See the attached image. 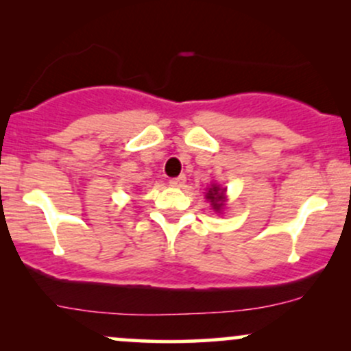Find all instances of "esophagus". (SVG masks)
<instances>
[{
	"label": "esophagus",
	"instance_id": "34e87169",
	"mask_svg": "<svg viewBox=\"0 0 351 351\" xmlns=\"http://www.w3.org/2000/svg\"><path fill=\"white\" fill-rule=\"evenodd\" d=\"M184 183H186V176L184 175H180V176H176V178L170 180V186H173V188L184 186Z\"/></svg>",
	"mask_w": 351,
	"mask_h": 351
}]
</instances>
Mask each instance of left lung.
Wrapping results in <instances>:
<instances>
[{"mask_svg": "<svg viewBox=\"0 0 351 351\" xmlns=\"http://www.w3.org/2000/svg\"><path fill=\"white\" fill-rule=\"evenodd\" d=\"M206 199L211 203V208L216 213H221L226 206V188H221L219 184L213 183L211 188H208Z\"/></svg>", "mask_w": 351, "mask_h": 351, "instance_id": "obj_1", "label": "left lung"}]
</instances>
